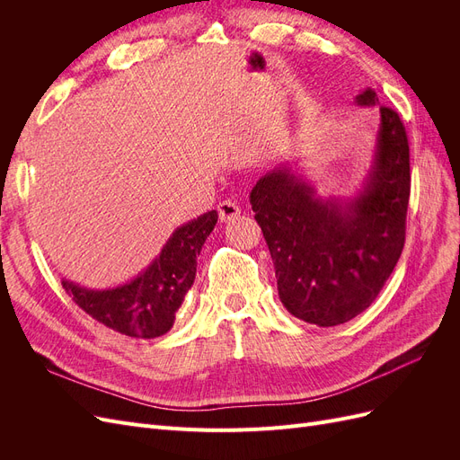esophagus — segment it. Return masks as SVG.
Masks as SVG:
<instances>
[{
    "label": "esophagus",
    "mask_w": 460,
    "mask_h": 460,
    "mask_svg": "<svg viewBox=\"0 0 460 460\" xmlns=\"http://www.w3.org/2000/svg\"><path fill=\"white\" fill-rule=\"evenodd\" d=\"M217 208H218V217H220V220H222V222L234 220L235 217H238V215L242 213V208H240L238 201H234V199H225V201H220Z\"/></svg>",
    "instance_id": "esophagus-1"
}]
</instances>
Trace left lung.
<instances>
[{"label": "left lung", "mask_w": 460, "mask_h": 460, "mask_svg": "<svg viewBox=\"0 0 460 460\" xmlns=\"http://www.w3.org/2000/svg\"><path fill=\"white\" fill-rule=\"evenodd\" d=\"M355 103L378 105V95L367 88ZM409 196L407 132L389 107H380L370 171L353 198H320L291 163L261 176L249 203L288 313L338 326L368 309L405 245Z\"/></svg>", "instance_id": "obj_1"}]
</instances>
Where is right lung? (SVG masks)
Instances as JSON below:
<instances>
[{"label": "right lung", "mask_w": 460, "mask_h": 460, "mask_svg": "<svg viewBox=\"0 0 460 460\" xmlns=\"http://www.w3.org/2000/svg\"><path fill=\"white\" fill-rule=\"evenodd\" d=\"M217 220V211H208L178 226L149 267L127 284L90 289L66 278L61 284L97 323L130 338H159L172 328L176 311L196 280L198 255Z\"/></svg>", "instance_id": "add662e5"}]
</instances>
